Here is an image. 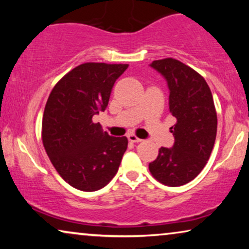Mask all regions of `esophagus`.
Returning <instances> with one entry per match:
<instances>
[{
  "mask_svg": "<svg viewBox=\"0 0 249 249\" xmlns=\"http://www.w3.org/2000/svg\"><path fill=\"white\" fill-rule=\"evenodd\" d=\"M128 139H129V142H141L142 141V139L138 138L137 136L134 135V134H129L128 135Z\"/></svg>",
  "mask_w": 249,
  "mask_h": 249,
  "instance_id": "1",
  "label": "esophagus"
}]
</instances>
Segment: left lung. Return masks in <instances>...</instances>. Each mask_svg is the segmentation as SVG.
Listing matches in <instances>:
<instances>
[{
	"instance_id": "8db88e82",
	"label": "left lung",
	"mask_w": 249,
	"mask_h": 249,
	"mask_svg": "<svg viewBox=\"0 0 249 249\" xmlns=\"http://www.w3.org/2000/svg\"><path fill=\"white\" fill-rule=\"evenodd\" d=\"M149 66L166 80L177 124L171 127L175 144L160 148L148 168L163 185L182 186L199 175L213 149L217 128L213 96L205 79L178 60H156Z\"/></svg>"
}]
</instances>
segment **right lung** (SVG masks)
<instances>
[{
    "instance_id": "add662e5",
    "label": "right lung",
    "mask_w": 249,
    "mask_h": 249,
    "mask_svg": "<svg viewBox=\"0 0 249 249\" xmlns=\"http://www.w3.org/2000/svg\"><path fill=\"white\" fill-rule=\"evenodd\" d=\"M128 64L88 62L68 72L51 91L42 122L43 145L64 181L83 192L103 188L118 172L127 137L103 131L93 117L104 112Z\"/></svg>"
}]
</instances>
